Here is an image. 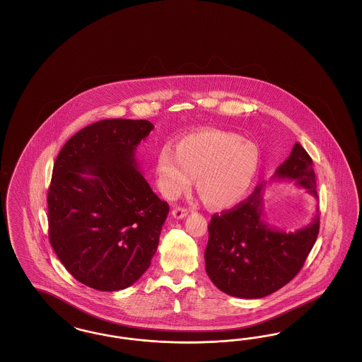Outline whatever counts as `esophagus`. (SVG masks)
I'll list each match as a JSON object with an SVG mask.
<instances>
[{"instance_id": "obj_1", "label": "esophagus", "mask_w": 362, "mask_h": 362, "mask_svg": "<svg viewBox=\"0 0 362 362\" xmlns=\"http://www.w3.org/2000/svg\"><path fill=\"white\" fill-rule=\"evenodd\" d=\"M187 214H189V210H187V209L180 206L173 207V216L176 218V220H182V218H185Z\"/></svg>"}]
</instances>
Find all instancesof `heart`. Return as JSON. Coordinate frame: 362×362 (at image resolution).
<instances>
[{"label":"heart","mask_w":362,"mask_h":362,"mask_svg":"<svg viewBox=\"0 0 362 362\" xmlns=\"http://www.w3.org/2000/svg\"><path fill=\"white\" fill-rule=\"evenodd\" d=\"M260 153L255 142L217 129H201L180 138L176 149L165 145L157 153L155 175L158 189L175 198L197 189L207 205L233 206L247 194L258 173Z\"/></svg>","instance_id":"obj_1"}]
</instances>
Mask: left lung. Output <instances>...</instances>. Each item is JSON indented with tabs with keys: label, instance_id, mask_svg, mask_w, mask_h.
<instances>
[{
	"label": "left lung",
	"instance_id": "8db88e82",
	"mask_svg": "<svg viewBox=\"0 0 362 362\" xmlns=\"http://www.w3.org/2000/svg\"><path fill=\"white\" fill-rule=\"evenodd\" d=\"M312 158L296 142L291 156L273 179L294 182L317 199ZM264 183L238 206L213 214L205 250V266L211 282L240 298H262L291 282L304 266L316 241L319 206L310 224L294 232L273 228L263 220Z\"/></svg>",
	"mask_w": 362,
	"mask_h": 362
}]
</instances>
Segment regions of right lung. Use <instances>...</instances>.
I'll list each match as a JSON object with an SVG mask.
<instances>
[{
    "instance_id": "right-lung-1",
    "label": "right lung",
    "mask_w": 362,
    "mask_h": 362,
    "mask_svg": "<svg viewBox=\"0 0 362 362\" xmlns=\"http://www.w3.org/2000/svg\"><path fill=\"white\" fill-rule=\"evenodd\" d=\"M153 127L144 119L92 123L70 138L54 163L50 243L70 274L92 289L129 288L155 255L170 206L136 160Z\"/></svg>"
}]
</instances>
